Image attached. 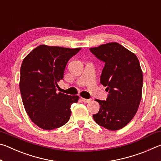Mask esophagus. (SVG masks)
I'll return each instance as SVG.
<instances>
[{
  "mask_svg": "<svg viewBox=\"0 0 161 161\" xmlns=\"http://www.w3.org/2000/svg\"><path fill=\"white\" fill-rule=\"evenodd\" d=\"M81 101H82V102H86V103H88L91 101L90 99H84V98H81Z\"/></svg>",
  "mask_w": 161,
  "mask_h": 161,
  "instance_id": "esophagus-1",
  "label": "esophagus"
}]
</instances>
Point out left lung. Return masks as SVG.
I'll list each match as a JSON object with an SVG mask.
<instances>
[{
	"label": "left lung",
	"mask_w": 161,
	"mask_h": 161,
	"mask_svg": "<svg viewBox=\"0 0 161 161\" xmlns=\"http://www.w3.org/2000/svg\"><path fill=\"white\" fill-rule=\"evenodd\" d=\"M89 50L105 63L100 83L108 92L107 99L96 100L100 109L93 118L107 129H122L135 116L141 99L143 78L139 61L134 54L117 42Z\"/></svg>",
	"instance_id": "8db88e82"
}]
</instances>
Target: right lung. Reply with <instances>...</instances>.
Wrapping results in <instances>:
<instances>
[{"label":"right lung","instance_id":"right-lung-1","mask_svg":"<svg viewBox=\"0 0 161 161\" xmlns=\"http://www.w3.org/2000/svg\"><path fill=\"white\" fill-rule=\"evenodd\" d=\"M81 48L40 45L22 62L20 90L27 114L45 130L58 129L69 121L71 105L78 96L57 93L58 81L63 80L65 67Z\"/></svg>","mask_w":161,"mask_h":161}]
</instances>
